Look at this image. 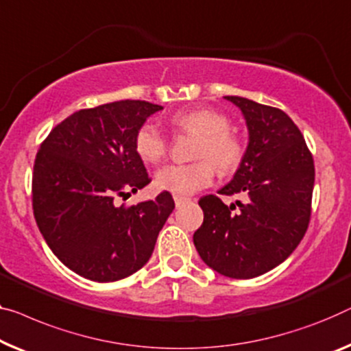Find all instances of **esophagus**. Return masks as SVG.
<instances>
[{"instance_id": "esophagus-1", "label": "esophagus", "mask_w": 351, "mask_h": 351, "mask_svg": "<svg viewBox=\"0 0 351 351\" xmlns=\"http://www.w3.org/2000/svg\"><path fill=\"white\" fill-rule=\"evenodd\" d=\"M173 200H175V205H176V206H181L182 203H186L187 200H189V198L181 197V195H173Z\"/></svg>"}]
</instances>
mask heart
I'll list each match as a JSON object with an SVG mask.
<instances>
[{
	"label": "heart",
	"instance_id": "b5f03b06",
	"mask_svg": "<svg viewBox=\"0 0 351 351\" xmlns=\"http://www.w3.org/2000/svg\"><path fill=\"white\" fill-rule=\"evenodd\" d=\"M171 124L181 134L197 135L191 164H170L156 171V186L176 195H191L211 184L216 169L232 175L244 162L247 145L237 130L230 129V118L216 108L198 107L178 112ZM134 149L146 164H158L169 151V140L154 123L146 121L137 129Z\"/></svg>",
	"mask_w": 351,
	"mask_h": 351
}]
</instances>
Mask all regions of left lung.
<instances>
[{"label":"left lung","mask_w":351,"mask_h":351,"mask_svg":"<svg viewBox=\"0 0 351 351\" xmlns=\"http://www.w3.org/2000/svg\"><path fill=\"white\" fill-rule=\"evenodd\" d=\"M249 129L244 162L219 193L245 195L227 206L205 195L193 244L202 260L232 279H252L280 265L298 247L311 221L315 167L301 130L280 108L226 96Z\"/></svg>","instance_id":"obj_1"}]
</instances>
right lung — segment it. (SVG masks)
I'll return each instance as SVG.
<instances>
[{
  "label": "right lung",
  "instance_id": "right-lung-1",
  "mask_svg": "<svg viewBox=\"0 0 351 351\" xmlns=\"http://www.w3.org/2000/svg\"><path fill=\"white\" fill-rule=\"evenodd\" d=\"M159 110L130 99L78 110L51 129L36 154V223L51 252L85 279L113 282L138 271L173 211L170 192L117 205L151 182L134 137Z\"/></svg>",
  "mask_w": 351,
  "mask_h": 351
}]
</instances>
